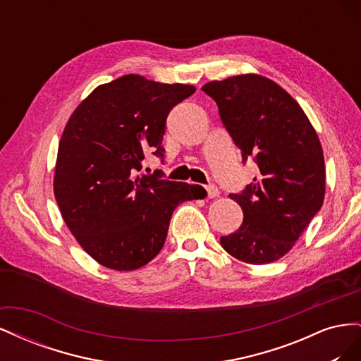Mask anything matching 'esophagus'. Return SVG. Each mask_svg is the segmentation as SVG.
Instances as JSON below:
<instances>
[{
  "label": "esophagus",
  "mask_w": 361,
  "mask_h": 361,
  "mask_svg": "<svg viewBox=\"0 0 361 361\" xmlns=\"http://www.w3.org/2000/svg\"><path fill=\"white\" fill-rule=\"evenodd\" d=\"M206 191H207V197L209 199H215V197H218V194H220V191H218L215 185H207Z\"/></svg>",
  "instance_id": "obj_1"
}]
</instances>
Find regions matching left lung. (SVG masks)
<instances>
[{
    "label": "left lung",
    "mask_w": 361,
    "mask_h": 361,
    "mask_svg": "<svg viewBox=\"0 0 361 361\" xmlns=\"http://www.w3.org/2000/svg\"><path fill=\"white\" fill-rule=\"evenodd\" d=\"M202 90L216 102L243 161L253 158L259 167V176L241 194H231L243 207L244 220L220 243L245 264H271L293 247L324 203L318 134L298 102L265 76H231L207 82Z\"/></svg>",
    "instance_id": "8db88e82"
}]
</instances>
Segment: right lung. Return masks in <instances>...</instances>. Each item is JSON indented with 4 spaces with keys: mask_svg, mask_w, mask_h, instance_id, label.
I'll use <instances>...</instances> for the list:
<instances>
[{
    "mask_svg": "<svg viewBox=\"0 0 361 361\" xmlns=\"http://www.w3.org/2000/svg\"><path fill=\"white\" fill-rule=\"evenodd\" d=\"M194 92L125 75L96 87L71 116L54 194L69 231L101 265H146L166 243L174 207L197 195V185L166 180L161 171L135 176L147 152L164 162L167 116Z\"/></svg>",
    "mask_w": 361,
    "mask_h": 361,
    "instance_id": "1",
    "label": "right lung"
}]
</instances>
